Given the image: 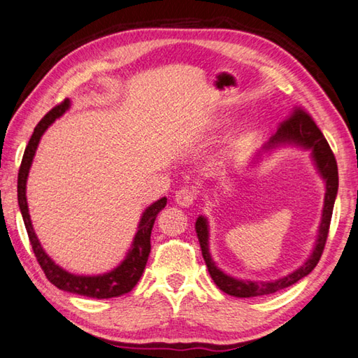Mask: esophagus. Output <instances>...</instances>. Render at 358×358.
<instances>
[{
    "label": "esophagus",
    "instance_id": "esophagus-1",
    "mask_svg": "<svg viewBox=\"0 0 358 358\" xmlns=\"http://www.w3.org/2000/svg\"><path fill=\"white\" fill-rule=\"evenodd\" d=\"M195 197H194V191L191 187H181L175 194V203L181 208H189L194 203Z\"/></svg>",
    "mask_w": 358,
    "mask_h": 358
}]
</instances>
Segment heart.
I'll return each instance as SVG.
<instances>
[{"mask_svg": "<svg viewBox=\"0 0 358 358\" xmlns=\"http://www.w3.org/2000/svg\"><path fill=\"white\" fill-rule=\"evenodd\" d=\"M214 125H215V127H219V125H220V124H219V122H215Z\"/></svg>", "mask_w": 358, "mask_h": 358, "instance_id": "b5f03b06", "label": "heart"}]
</instances>
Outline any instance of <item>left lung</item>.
I'll return each instance as SVG.
<instances>
[{"mask_svg": "<svg viewBox=\"0 0 358 358\" xmlns=\"http://www.w3.org/2000/svg\"><path fill=\"white\" fill-rule=\"evenodd\" d=\"M285 147H295V149L310 152V159L315 171L321 177L324 183V203L323 211H321V220L317 231V239L313 242L312 253L306 259L303 265H299L296 270L290 271L289 275L282 278L273 279V281H255V279H242L231 276L229 273L222 270L213 259L211 250H209V222L205 215H199L195 220V233H197L203 259L208 267L209 275L213 281L222 292L228 293L236 298H253L271 295L278 290H282L285 287H290L299 279L312 273L317 267L321 255H323L329 225H331L332 211L338 192V167L335 161L334 153L329 147L326 138L320 129L315 125L312 117L304 113L303 110H296L292 115L289 121L284 122L278 131L273 135L261 149L255 152V155L250 158L247 164V171H253L262 161L270 157L273 152L285 149Z\"/></svg>", "mask_w": 358, "mask_h": 358, "instance_id": "1", "label": "left lung"}]
</instances>
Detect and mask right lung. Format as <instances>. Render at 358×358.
<instances>
[{"label":"right lung","instance_id":"add662e5","mask_svg":"<svg viewBox=\"0 0 358 358\" xmlns=\"http://www.w3.org/2000/svg\"><path fill=\"white\" fill-rule=\"evenodd\" d=\"M69 107H71V102L66 99L65 102L49 111V113L37 124V127L34 129V133L29 139V144H27L24 150L23 161H21L18 172V206L21 215H23L24 227L27 231V236H29L35 257H37L40 267L45 271L49 281L57 287V289L68 293H74V295L97 299L117 298L121 295H125V293H129L133 287L138 284L139 278L143 276L147 259H149L150 255V234L153 223H155L158 213L166 206L167 199L163 197L153 201L152 205L144 209L127 255H125L121 264H117L113 270L101 273V275H76V273L68 271L60 267L59 264H55V261H52L51 256L46 253L43 247H41L38 237L34 231L29 206H27L26 183L41 136H43L45 131L55 122V119H59L60 116L66 113Z\"/></svg>","mask_w":358,"mask_h":358}]
</instances>
